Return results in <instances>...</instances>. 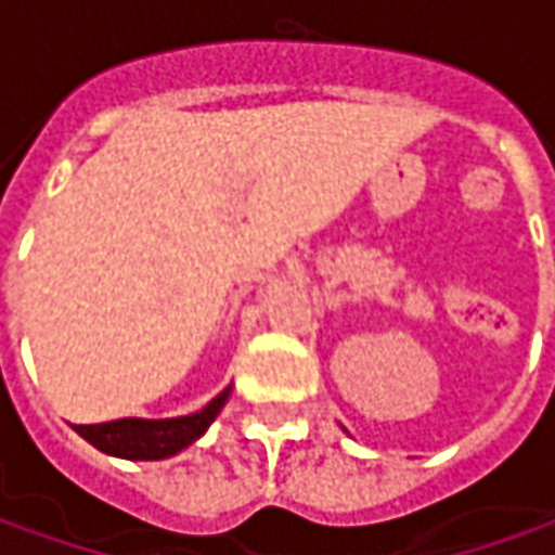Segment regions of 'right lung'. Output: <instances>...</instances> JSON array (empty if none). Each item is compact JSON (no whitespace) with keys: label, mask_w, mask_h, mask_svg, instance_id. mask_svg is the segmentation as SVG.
Returning a JSON list of instances; mask_svg holds the SVG:
<instances>
[{"label":"right lung","mask_w":555,"mask_h":555,"mask_svg":"<svg viewBox=\"0 0 555 555\" xmlns=\"http://www.w3.org/2000/svg\"><path fill=\"white\" fill-rule=\"evenodd\" d=\"M231 395V386L216 395L203 411L188 416H169V420H141L126 416L114 423H95V426H74L79 436L98 451L114 454L122 460H166L184 451L209 429V423L219 416Z\"/></svg>","instance_id":"1"}]
</instances>
